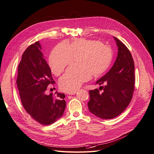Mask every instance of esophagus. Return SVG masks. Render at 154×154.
Returning a JSON list of instances; mask_svg holds the SVG:
<instances>
[{
	"instance_id": "obj_1",
	"label": "esophagus",
	"mask_w": 154,
	"mask_h": 154,
	"mask_svg": "<svg viewBox=\"0 0 154 154\" xmlns=\"http://www.w3.org/2000/svg\"><path fill=\"white\" fill-rule=\"evenodd\" d=\"M76 93H77L76 91H72V92H69L68 94H72H72H75Z\"/></svg>"
}]
</instances>
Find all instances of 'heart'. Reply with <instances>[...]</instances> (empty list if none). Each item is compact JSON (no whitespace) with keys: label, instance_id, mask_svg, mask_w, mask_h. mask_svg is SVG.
I'll return each mask as SVG.
<instances>
[{"label":"heart","instance_id":"b5f03b06","mask_svg":"<svg viewBox=\"0 0 154 154\" xmlns=\"http://www.w3.org/2000/svg\"><path fill=\"white\" fill-rule=\"evenodd\" d=\"M78 56L80 65L71 66L59 80V86L64 91H76L92 75L94 78L103 75L112 64L113 52L110 47L97 40L77 38L70 44L61 43L49 56L51 71L60 75Z\"/></svg>","mask_w":154,"mask_h":154}]
</instances>
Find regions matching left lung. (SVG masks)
Wrapping results in <instances>:
<instances>
[{
  "instance_id": "obj_1",
  "label": "left lung",
  "mask_w": 154,
  "mask_h": 154,
  "mask_svg": "<svg viewBox=\"0 0 154 154\" xmlns=\"http://www.w3.org/2000/svg\"><path fill=\"white\" fill-rule=\"evenodd\" d=\"M118 55L111 69L96 82L100 88L89 90V111L103 119L114 118L123 112L132 100L134 90V63L129 50L114 37Z\"/></svg>"
}]
</instances>
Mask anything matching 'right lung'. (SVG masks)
I'll return each mask as SVG.
<instances>
[{
	"mask_svg": "<svg viewBox=\"0 0 154 154\" xmlns=\"http://www.w3.org/2000/svg\"><path fill=\"white\" fill-rule=\"evenodd\" d=\"M54 83L39 41H37L22 55L16 84L23 106L32 119L42 125L56 122L66 108L64 93L56 91L45 94L47 88Z\"/></svg>",
	"mask_w": 154,
	"mask_h": 154,
	"instance_id": "obj_1",
	"label": "right lung"
}]
</instances>
